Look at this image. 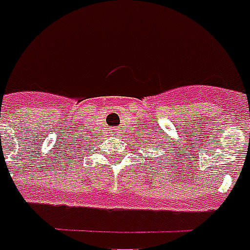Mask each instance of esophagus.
<instances>
[{"label":"esophagus","mask_w":250,"mask_h":250,"mask_svg":"<svg viewBox=\"0 0 250 250\" xmlns=\"http://www.w3.org/2000/svg\"><path fill=\"white\" fill-rule=\"evenodd\" d=\"M110 132H111V133H113V134H114V136H116V134L120 133V129H118V128H111V129H110Z\"/></svg>","instance_id":"34e87169"}]
</instances>
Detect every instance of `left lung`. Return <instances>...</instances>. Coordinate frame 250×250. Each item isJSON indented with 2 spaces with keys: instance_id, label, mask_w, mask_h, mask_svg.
I'll list each match as a JSON object with an SVG mask.
<instances>
[{
  "instance_id": "obj_1",
  "label": "left lung",
  "mask_w": 250,
  "mask_h": 250,
  "mask_svg": "<svg viewBox=\"0 0 250 250\" xmlns=\"http://www.w3.org/2000/svg\"><path fill=\"white\" fill-rule=\"evenodd\" d=\"M171 153H172V152H171Z\"/></svg>"
}]
</instances>
